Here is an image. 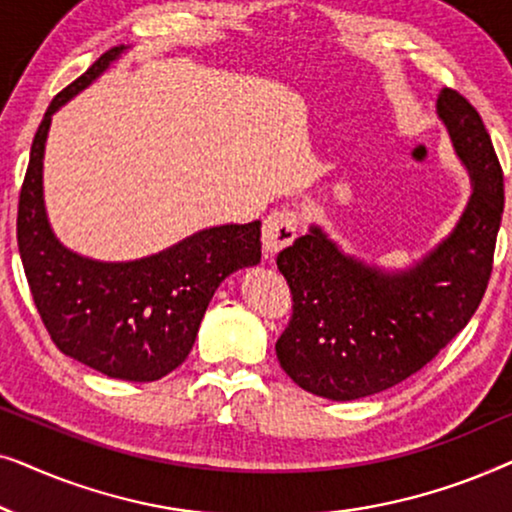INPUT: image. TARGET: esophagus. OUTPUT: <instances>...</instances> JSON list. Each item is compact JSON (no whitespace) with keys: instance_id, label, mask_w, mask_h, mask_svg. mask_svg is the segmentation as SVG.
Segmentation results:
<instances>
[{"instance_id":"34e87169","label":"esophagus","mask_w":512,"mask_h":512,"mask_svg":"<svg viewBox=\"0 0 512 512\" xmlns=\"http://www.w3.org/2000/svg\"><path fill=\"white\" fill-rule=\"evenodd\" d=\"M300 226V216L293 209H275L268 214V219L263 221V247L268 254H277L284 247L296 240Z\"/></svg>"}]
</instances>
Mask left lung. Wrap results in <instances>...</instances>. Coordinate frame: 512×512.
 Here are the masks:
<instances>
[{
    "label": "left lung",
    "instance_id": "obj_1",
    "mask_svg": "<svg viewBox=\"0 0 512 512\" xmlns=\"http://www.w3.org/2000/svg\"><path fill=\"white\" fill-rule=\"evenodd\" d=\"M438 116L473 181L450 235L408 270H380L342 254L319 226L279 251L293 314L279 366L298 387L354 401L422 370L478 310L492 275L503 214V172L485 123L457 90H440Z\"/></svg>",
    "mask_w": 512,
    "mask_h": 512
}]
</instances>
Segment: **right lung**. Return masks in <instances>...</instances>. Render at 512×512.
<instances>
[{
  "label": "right lung",
  "instance_id": "obj_1",
  "mask_svg": "<svg viewBox=\"0 0 512 512\" xmlns=\"http://www.w3.org/2000/svg\"><path fill=\"white\" fill-rule=\"evenodd\" d=\"M123 51L116 46L100 55L53 97L20 188L18 249L39 317L62 354L116 380L153 382L186 361L223 279L261 261V221L205 228L128 263L93 261L62 247L41 186L51 116Z\"/></svg>",
  "mask_w": 512,
  "mask_h": 512
}]
</instances>
